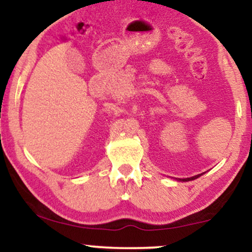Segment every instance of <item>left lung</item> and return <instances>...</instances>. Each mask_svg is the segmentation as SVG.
Wrapping results in <instances>:
<instances>
[{
	"label": "left lung",
	"instance_id": "1",
	"mask_svg": "<svg viewBox=\"0 0 252 252\" xmlns=\"http://www.w3.org/2000/svg\"><path fill=\"white\" fill-rule=\"evenodd\" d=\"M201 174H199V175H195V176H192V178H187V179H182V181H189V180H194V179H196V178H199V176H200ZM181 180V179H180Z\"/></svg>",
	"mask_w": 252,
	"mask_h": 252
}]
</instances>
